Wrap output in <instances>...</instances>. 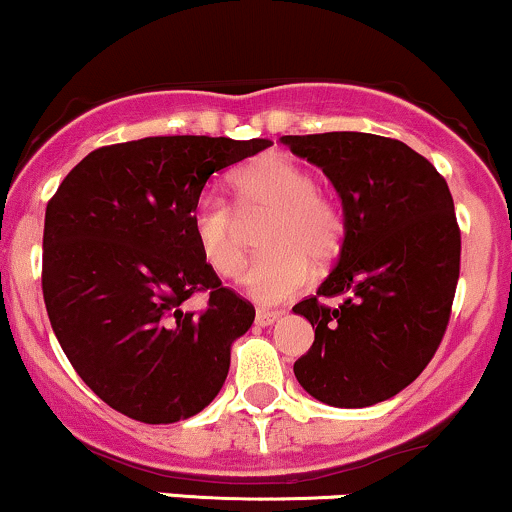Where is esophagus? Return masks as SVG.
<instances>
[{
  "label": "esophagus",
  "instance_id": "obj_1",
  "mask_svg": "<svg viewBox=\"0 0 512 512\" xmlns=\"http://www.w3.org/2000/svg\"><path fill=\"white\" fill-rule=\"evenodd\" d=\"M280 317H283V312H266V309H258V312H256V324L266 329V326H273Z\"/></svg>",
  "mask_w": 512,
  "mask_h": 512
}]
</instances>
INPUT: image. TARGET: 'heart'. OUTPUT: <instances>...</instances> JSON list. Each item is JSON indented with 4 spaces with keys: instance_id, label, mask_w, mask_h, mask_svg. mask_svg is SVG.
Listing matches in <instances>:
<instances>
[{
    "instance_id": "obj_1",
    "label": "heart",
    "mask_w": 512,
    "mask_h": 512,
    "mask_svg": "<svg viewBox=\"0 0 512 512\" xmlns=\"http://www.w3.org/2000/svg\"><path fill=\"white\" fill-rule=\"evenodd\" d=\"M290 159L263 157L234 176L237 210L217 195H203L191 215L193 237L205 263L220 278L237 280L249 261L246 225L261 229L266 251L246 275V290L261 304H278L309 283V263L326 268L341 254L346 215L333 195Z\"/></svg>"
}]
</instances>
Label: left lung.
I'll use <instances>...</instances> for the list:
<instances>
[{
  "label": "left lung",
  "instance_id": "left-lung-1",
  "mask_svg": "<svg viewBox=\"0 0 512 512\" xmlns=\"http://www.w3.org/2000/svg\"><path fill=\"white\" fill-rule=\"evenodd\" d=\"M292 154L321 166L346 212L336 268L292 312L314 326L295 363L314 399L363 409L399 394L433 360L459 278L455 203L433 164L370 132L285 135ZM326 296H341L336 308Z\"/></svg>",
  "mask_w": 512,
  "mask_h": 512
}]
</instances>
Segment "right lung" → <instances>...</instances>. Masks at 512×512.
<instances>
[{
    "mask_svg": "<svg viewBox=\"0 0 512 512\" xmlns=\"http://www.w3.org/2000/svg\"><path fill=\"white\" fill-rule=\"evenodd\" d=\"M271 140L166 135L94 149L45 208L43 300L77 375L140 423H176L215 399L254 304L222 285L191 215L212 174ZM209 295L203 310L185 300Z\"/></svg>",
    "mask_w": 512,
    "mask_h": 512,
    "instance_id": "add662e5",
    "label": "right lung"
}]
</instances>
